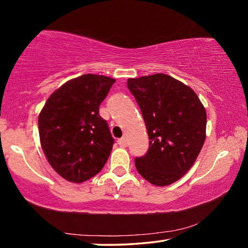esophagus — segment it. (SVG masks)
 <instances>
[{
    "label": "esophagus",
    "mask_w": 248,
    "mask_h": 248,
    "mask_svg": "<svg viewBox=\"0 0 248 248\" xmlns=\"http://www.w3.org/2000/svg\"><path fill=\"white\" fill-rule=\"evenodd\" d=\"M118 145L122 146V148H125V146H127V138L126 136H123V138H121L120 140L117 141Z\"/></svg>",
    "instance_id": "1"
}]
</instances>
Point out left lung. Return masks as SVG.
<instances>
[{
  "label": "left lung",
  "mask_w": 248,
  "mask_h": 248,
  "mask_svg": "<svg viewBox=\"0 0 248 248\" xmlns=\"http://www.w3.org/2000/svg\"><path fill=\"white\" fill-rule=\"evenodd\" d=\"M148 130L150 146L136 157L146 181L166 186L190 170L206 140V109L193 89L164 74L128 78Z\"/></svg>",
  "instance_id": "left-lung-1"
}]
</instances>
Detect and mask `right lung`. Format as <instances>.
Wrapping results in <instances>:
<instances>
[{"label": "right lung", "mask_w": 248, "mask_h": 248, "mask_svg": "<svg viewBox=\"0 0 248 248\" xmlns=\"http://www.w3.org/2000/svg\"><path fill=\"white\" fill-rule=\"evenodd\" d=\"M115 79L86 74L52 93L39 114V135L45 155L59 175L80 184L105 166L114 139L99 105Z\"/></svg>", "instance_id": "obj_1"}]
</instances>
